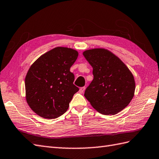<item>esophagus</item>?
I'll return each instance as SVG.
<instances>
[{"instance_id":"34e87169","label":"esophagus","mask_w":159,"mask_h":159,"mask_svg":"<svg viewBox=\"0 0 159 159\" xmlns=\"http://www.w3.org/2000/svg\"><path fill=\"white\" fill-rule=\"evenodd\" d=\"M84 90H85V87H80V89H79V93H83Z\"/></svg>"}]
</instances>
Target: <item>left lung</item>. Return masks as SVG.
I'll use <instances>...</instances> for the list:
<instances>
[{
    "instance_id": "obj_1",
    "label": "left lung",
    "mask_w": 159,
    "mask_h": 159,
    "mask_svg": "<svg viewBox=\"0 0 159 159\" xmlns=\"http://www.w3.org/2000/svg\"><path fill=\"white\" fill-rule=\"evenodd\" d=\"M93 68V79L84 97L98 112L105 115L123 110L134 98L135 83L132 73L120 59L104 49L83 52Z\"/></svg>"
}]
</instances>
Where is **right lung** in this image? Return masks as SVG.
I'll use <instances>...</instances> for the list:
<instances>
[{
	"label": "right lung",
	"instance_id": "right-lung-1",
	"mask_svg": "<svg viewBox=\"0 0 159 159\" xmlns=\"http://www.w3.org/2000/svg\"><path fill=\"white\" fill-rule=\"evenodd\" d=\"M79 53L67 47H55L36 60L25 79V98L30 108L47 119L64 114L79 90L70 71Z\"/></svg>",
	"mask_w": 159,
	"mask_h": 159
}]
</instances>
